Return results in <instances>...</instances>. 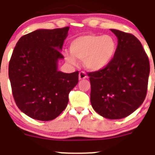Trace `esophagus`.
Instances as JSON below:
<instances>
[{
  "instance_id": "34e87169",
  "label": "esophagus",
  "mask_w": 155,
  "mask_h": 155,
  "mask_svg": "<svg viewBox=\"0 0 155 155\" xmlns=\"http://www.w3.org/2000/svg\"><path fill=\"white\" fill-rule=\"evenodd\" d=\"M87 77V74H86L85 72H84V71H81V72L79 73V79H86Z\"/></svg>"
}]
</instances>
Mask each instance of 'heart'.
I'll return each mask as SVG.
<instances>
[{"instance_id":"b5f03b06","label":"heart","mask_w":155,"mask_h":155,"mask_svg":"<svg viewBox=\"0 0 155 155\" xmlns=\"http://www.w3.org/2000/svg\"><path fill=\"white\" fill-rule=\"evenodd\" d=\"M116 39L110 35H86L75 38L71 43L72 54L65 55L71 64L76 63V58L84 61V67L91 71L104 69L110 63L117 53Z\"/></svg>"}]
</instances>
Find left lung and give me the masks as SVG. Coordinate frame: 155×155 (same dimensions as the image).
Instances as JSON below:
<instances>
[{"instance_id": "left-lung-1", "label": "left lung", "mask_w": 155, "mask_h": 155, "mask_svg": "<svg viewBox=\"0 0 155 155\" xmlns=\"http://www.w3.org/2000/svg\"><path fill=\"white\" fill-rule=\"evenodd\" d=\"M110 30L118 38L116 54L104 69L87 75L93 108L105 118L117 120L142 105L147 94L150 64L142 44L134 35Z\"/></svg>"}]
</instances>
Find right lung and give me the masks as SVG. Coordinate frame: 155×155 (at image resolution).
<instances>
[{
    "instance_id": "right-lung-1",
    "label": "right lung",
    "mask_w": 155,
    "mask_h": 155,
    "mask_svg": "<svg viewBox=\"0 0 155 155\" xmlns=\"http://www.w3.org/2000/svg\"><path fill=\"white\" fill-rule=\"evenodd\" d=\"M69 27L38 30L18 40L9 64V77L16 105L35 120L56 118L68 103L79 82V71H58V60Z\"/></svg>"
}]
</instances>
